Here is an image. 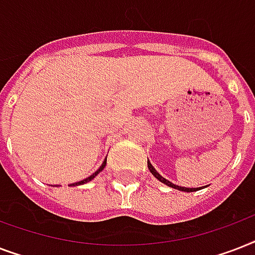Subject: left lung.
I'll list each match as a JSON object with an SVG mask.
<instances>
[{"label":"left lung","instance_id":"left-lung-1","mask_svg":"<svg viewBox=\"0 0 255 255\" xmlns=\"http://www.w3.org/2000/svg\"><path fill=\"white\" fill-rule=\"evenodd\" d=\"M148 169L151 170V173L153 174V176H155V177L157 178L159 181L164 182V184H165V185H168V186H172V188H174V189L182 190V192H194V190H197V189H198V188H184V186L174 185V184H172V182H170V181H168V180H165V178H164L163 176H160L159 172H157V170H156L155 168L152 167V164L149 163V161H148Z\"/></svg>","mask_w":255,"mask_h":255}]
</instances>
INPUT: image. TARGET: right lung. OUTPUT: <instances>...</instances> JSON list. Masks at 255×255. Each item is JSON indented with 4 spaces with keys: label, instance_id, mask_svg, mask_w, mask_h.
Here are the masks:
<instances>
[{
    "label": "right lung",
    "instance_id": "add662e5",
    "mask_svg": "<svg viewBox=\"0 0 255 255\" xmlns=\"http://www.w3.org/2000/svg\"><path fill=\"white\" fill-rule=\"evenodd\" d=\"M106 163H107V159L104 160V161H103V164H102V167H100V168H99V169L96 170L95 173H92V174H91V176H90V177L85 178V180H82V181H79V182H75V184H71V185H73V186H75V185H82V184H86V182H88V181H91L92 178L95 177L96 174H98V173H99V172H102V170H103V168H104V167H106Z\"/></svg>",
    "mask_w": 255,
    "mask_h": 255
}]
</instances>
